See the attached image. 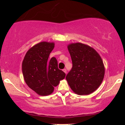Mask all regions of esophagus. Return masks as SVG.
I'll return each instance as SVG.
<instances>
[{
	"mask_svg": "<svg viewBox=\"0 0 125 125\" xmlns=\"http://www.w3.org/2000/svg\"><path fill=\"white\" fill-rule=\"evenodd\" d=\"M62 71H63V72H64V73H66V69H63V70H62Z\"/></svg>",
	"mask_w": 125,
	"mask_h": 125,
	"instance_id": "34e87169",
	"label": "esophagus"
}]
</instances>
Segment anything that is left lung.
Masks as SVG:
<instances>
[{
    "label": "left lung",
    "instance_id": "obj_1",
    "mask_svg": "<svg viewBox=\"0 0 125 125\" xmlns=\"http://www.w3.org/2000/svg\"><path fill=\"white\" fill-rule=\"evenodd\" d=\"M72 68L66 76L72 90L79 95H88L100 86L104 79L105 68L101 58L93 48L85 44L68 46Z\"/></svg>",
    "mask_w": 125,
    "mask_h": 125
}]
</instances>
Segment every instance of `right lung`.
Masks as SVG:
<instances>
[{
    "label": "right lung",
    "instance_id": "obj_1",
    "mask_svg": "<svg viewBox=\"0 0 125 125\" xmlns=\"http://www.w3.org/2000/svg\"><path fill=\"white\" fill-rule=\"evenodd\" d=\"M54 47L53 42H39L29 49L22 63L25 83L40 95L51 94L65 77V73L58 68L56 58L49 59Z\"/></svg>",
    "mask_w": 125,
    "mask_h": 125
}]
</instances>
